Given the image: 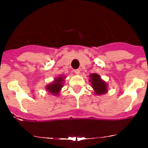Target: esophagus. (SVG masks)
Segmentation results:
<instances>
[{
	"label": "esophagus",
	"instance_id": "1",
	"mask_svg": "<svg viewBox=\"0 0 148 148\" xmlns=\"http://www.w3.org/2000/svg\"><path fill=\"white\" fill-rule=\"evenodd\" d=\"M74 71V73H75L76 74H77V75H78V74H79V73H80V70L79 69H75Z\"/></svg>",
	"mask_w": 148,
	"mask_h": 148
}]
</instances>
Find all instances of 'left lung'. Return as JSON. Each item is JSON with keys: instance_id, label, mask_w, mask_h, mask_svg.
<instances>
[{"instance_id": "8db88e82", "label": "left lung", "mask_w": 148, "mask_h": 148, "mask_svg": "<svg viewBox=\"0 0 148 148\" xmlns=\"http://www.w3.org/2000/svg\"><path fill=\"white\" fill-rule=\"evenodd\" d=\"M92 82V87L95 90V93L98 95H102L107 92V83L101 79L100 76L97 74H91L89 75Z\"/></svg>"}]
</instances>
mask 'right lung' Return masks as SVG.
Here are the masks:
<instances>
[{"label":"right lung","instance_id":"1","mask_svg":"<svg viewBox=\"0 0 148 148\" xmlns=\"http://www.w3.org/2000/svg\"><path fill=\"white\" fill-rule=\"evenodd\" d=\"M64 79L65 77H62V76L56 77L54 81L52 82V83L46 86V91H48L49 93L52 94L54 96L55 95H59V92H60L62 88L63 87Z\"/></svg>","mask_w":148,"mask_h":148}]
</instances>
